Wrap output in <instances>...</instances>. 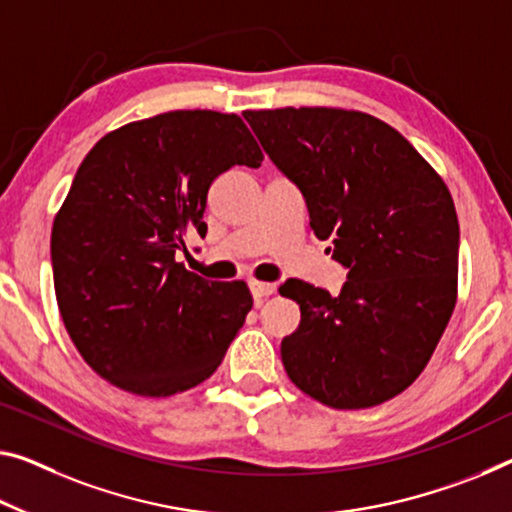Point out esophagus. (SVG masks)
<instances>
[{
	"mask_svg": "<svg viewBox=\"0 0 512 512\" xmlns=\"http://www.w3.org/2000/svg\"><path fill=\"white\" fill-rule=\"evenodd\" d=\"M249 290H251V295H254V300H263V297H270L274 290H277V286H274V283H265V281L251 279L249 281Z\"/></svg>",
	"mask_w": 512,
	"mask_h": 512,
	"instance_id": "1",
	"label": "esophagus"
}]
</instances>
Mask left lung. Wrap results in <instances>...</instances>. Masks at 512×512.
I'll return each mask as SVG.
<instances>
[{
  "instance_id": "obj_1",
  "label": "left lung",
  "mask_w": 512,
  "mask_h": 512,
  "mask_svg": "<svg viewBox=\"0 0 512 512\" xmlns=\"http://www.w3.org/2000/svg\"><path fill=\"white\" fill-rule=\"evenodd\" d=\"M245 119L302 190L316 238L332 240L350 270L336 297L300 279L279 288L302 311L281 341L283 368L334 410L398 396L428 366L458 300L451 192L398 130L357 109H247Z\"/></svg>"
}]
</instances>
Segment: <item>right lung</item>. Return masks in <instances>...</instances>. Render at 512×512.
<instances>
[{"label": "right lung", "instance_id": "obj_1", "mask_svg": "<svg viewBox=\"0 0 512 512\" xmlns=\"http://www.w3.org/2000/svg\"><path fill=\"white\" fill-rule=\"evenodd\" d=\"M261 162L245 121L212 109L121 125L84 157L52 224V270L68 334L102 380L167 398L217 371L254 300L176 251L206 235L212 180Z\"/></svg>", "mask_w": 512, "mask_h": 512}]
</instances>
